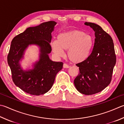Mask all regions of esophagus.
I'll list each match as a JSON object with an SVG mask.
<instances>
[{"label": "esophagus", "instance_id": "34e87169", "mask_svg": "<svg viewBox=\"0 0 124 124\" xmlns=\"http://www.w3.org/2000/svg\"><path fill=\"white\" fill-rule=\"evenodd\" d=\"M70 67V66H69V65H67L66 64H64V65H63V67H64V68L68 69V68H69Z\"/></svg>", "mask_w": 124, "mask_h": 124}]
</instances>
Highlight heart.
Masks as SVG:
<instances>
[{
  "instance_id": "1",
  "label": "heart",
  "mask_w": 124,
  "mask_h": 124,
  "mask_svg": "<svg viewBox=\"0 0 124 124\" xmlns=\"http://www.w3.org/2000/svg\"><path fill=\"white\" fill-rule=\"evenodd\" d=\"M94 45L92 36L80 31L62 32L58 35L57 40L51 42L53 53L58 57L64 55V50H67V55L74 63L82 62L90 55Z\"/></svg>"
}]
</instances>
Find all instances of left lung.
<instances>
[{"label": "left lung", "mask_w": 124, "mask_h": 124, "mask_svg": "<svg viewBox=\"0 0 124 124\" xmlns=\"http://www.w3.org/2000/svg\"><path fill=\"white\" fill-rule=\"evenodd\" d=\"M85 25L95 32L94 45L89 57L76 64L79 73L74 84L80 93L92 95L101 92L111 83L116 56L111 37L98 25L88 22Z\"/></svg>", "instance_id": "8db88e82"}]
</instances>
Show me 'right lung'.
Returning a JSON list of instances; mask_svg holds the SVG:
<instances>
[{
	"mask_svg": "<svg viewBox=\"0 0 124 124\" xmlns=\"http://www.w3.org/2000/svg\"><path fill=\"white\" fill-rule=\"evenodd\" d=\"M56 24L50 21L27 28L11 41L8 62L12 80L16 86L30 94L39 95L47 92L52 87L58 72L62 68V62H53L48 55L52 51L51 33ZM32 45L39 48V59L32 65V69L24 70L20 62L23 59L25 50Z\"/></svg>",
	"mask_w": 124,
	"mask_h": 124,
	"instance_id": "add662e5",
	"label": "right lung"
}]
</instances>
